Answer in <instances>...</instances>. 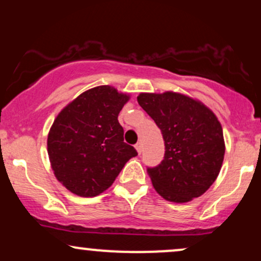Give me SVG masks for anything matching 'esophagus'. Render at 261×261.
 Masks as SVG:
<instances>
[{
  "label": "esophagus",
  "mask_w": 261,
  "mask_h": 261,
  "mask_svg": "<svg viewBox=\"0 0 261 261\" xmlns=\"http://www.w3.org/2000/svg\"><path fill=\"white\" fill-rule=\"evenodd\" d=\"M135 148L137 149V152H139V154H141V152H142V145H141L140 142H139V143H136V145H135Z\"/></svg>",
  "instance_id": "esophagus-1"
}]
</instances>
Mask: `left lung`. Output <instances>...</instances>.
<instances>
[{
  "label": "left lung",
  "mask_w": 261,
  "mask_h": 261,
  "mask_svg": "<svg viewBox=\"0 0 261 261\" xmlns=\"http://www.w3.org/2000/svg\"><path fill=\"white\" fill-rule=\"evenodd\" d=\"M137 101L163 135L164 160L147 168L163 199L188 202L216 180L224 157L223 131L201 101L175 92L141 93Z\"/></svg>",
  "instance_id": "1"
}]
</instances>
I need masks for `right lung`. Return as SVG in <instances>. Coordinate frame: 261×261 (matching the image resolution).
I'll return each mask as SVG.
<instances>
[{
    "label": "right lung",
    "mask_w": 261,
    "mask_h": 261,
    "mask_svg": "<svg viewBox=\"0 0 261 261\" xmlns=\"http://www.w3.org/2000/svg\"><path fill=\"white\" fill-rule=\"evenodd\" d=\"M130 95L112 86L88 89L67 104L47 135V154L56 179L71 193L93 197L106 191L130 158L118 115Z\"/></svg>",
    "instance_id": "right-lung-1"
}]
</instances>
